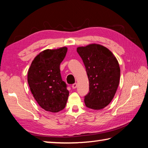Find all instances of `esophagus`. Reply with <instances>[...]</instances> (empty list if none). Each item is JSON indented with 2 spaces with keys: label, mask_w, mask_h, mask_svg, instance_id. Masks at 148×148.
Instances as JSON below:
<instances>
[{
  "label": "esophagus",
  "mask_w": 148,
  "mask_h": 148,
  "mask_svg": "<svg viewBox=\"0 0 148 148\" xmlns=\"http://www.w3.org/2000/svg\"><path fill=\"white\" fill-rule=\"evenodd\" d=\"M77 84L76 83H75V84L72 85V88H73V89H76V87H77Z\"/></svg>",
  "instance_id": "obj_1"
}]
</instances>
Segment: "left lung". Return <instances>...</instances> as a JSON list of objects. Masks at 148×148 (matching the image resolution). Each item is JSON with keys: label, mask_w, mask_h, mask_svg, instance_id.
<instances>
[{"label": "left lung", "mask_w": 148, "mask_h": 148, "mask_svg": "<svg viewBox=\"0 0 148 148\" xmlns=\"http://www.w3.org/2000/svg\"><path fill=\"white\" fill-rule=\"evenodd\" d=\"M77 52L83 60L89 82L86 106L95 110L103 109L111 102L118 87L119 62L111 51L100 44L78 47Z\"/></svg>", "instance_id": "left-lung-1"}]
</instances>
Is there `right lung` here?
<instances>
[{"mask_svg": "<svg viewBox=\"0 0 148 148\" xmlns=\"http://www.w3.org/2000/svg\"><path fill=\"white\" fill-rule=\"evenodd\" d=\"M66 52V47L44 50L35 57L28 71L27 81L31 91L46 111L56 113L66 106L69 92L61 78L60 64Z\"/></svg>", "mask_w": 148, "mask_h": 148, "instance_id": "right-lung-1", "label": "right lung"}]
</instances>
